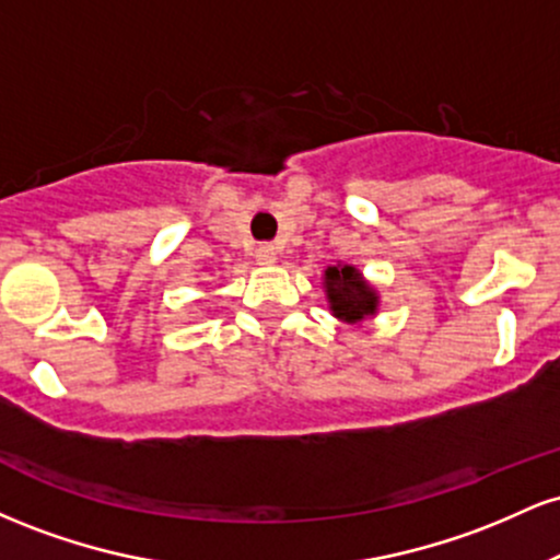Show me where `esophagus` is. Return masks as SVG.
<instances>
[{"mask_svg": "<svg viewBox=\"0 0 560 560\" xmlns=\"http://www.w3.org/2000/svg\"><path fill=\"white\" fill-rule=\"evenodd\" d=\"M255 260H258L260 266H268V262H273L276 260L273 244H258V247H255Z\"/></svg>", "mask_w": 560, "mask_h": 560, "instance_id": "1", "label": "esophagus"}]
</instances>
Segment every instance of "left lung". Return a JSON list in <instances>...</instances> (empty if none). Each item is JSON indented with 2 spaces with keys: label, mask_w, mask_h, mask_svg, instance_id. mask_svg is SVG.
Segmentation results:
<instances>
[{
  "label": "left lung",
  "mask_w": 560,
  "mask_h": 560,
  "mask_svg": "<svg viewBox=\"0 0 560 560\" xmlns=\"http://www.w3.org/2000/svg\"><path fill=\"white\" fill-rule=\"evenodd\" d=\"M326 298L331 302V311L337 318L350 320H363L365 316H374L376 313V294L355 268H329L326 271Z\"/></svg>",
  "instance_id": "obj_1"
}]
</instances>
